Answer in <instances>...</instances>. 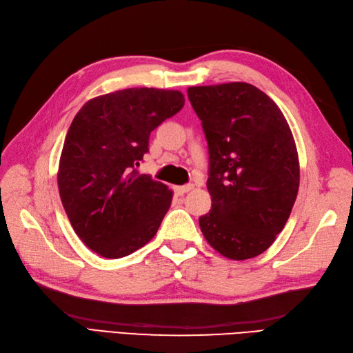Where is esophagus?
<instances>
[{
	"mask_svg": "<svg viewBox=\"0 0 353 353\" xmlns=\"http://www.w3.org/2000/svg\"><path fill=\"white\" fill-rule=\"evenodd\" d=\"M194 188V185H183V186H174V192L177 196H183V194L190 192Z\"/></svg>",
	"mask_w": 353,
	"mask_h": 353,
	"instance_id": "obj_1",
	"label": "esophagus"
}]
</instances>
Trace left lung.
Here are the masks:
<instances>
[{"label": "left lung", "mask_w": 353, "mask_h": 353, "mask_svg": "<svg viewBox=\"0 0 353 353\" xmlns=\"http://www.w3.org/2000/svg\"><path fill=\"white\" fill-rule=\"evenodd\" d=\"M209 150L211 211L200 216L209 245L243 261L264 253L287 224L301 168L294 138L277 104L250 83L191 86Z\"/></svg>", "instance_id": "1"}]
</instances>
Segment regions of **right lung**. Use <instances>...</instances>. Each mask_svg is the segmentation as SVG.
I'll use <instances>...</instances> for the list:
<instances>
[{
    "label": "right lung",
    "mask_w": 353,
    "mask_h": 353,
    "mask_svg": "<svg viewBox=\"0 0 353 353\" xmlns=\"http://www.w3.org/2000/svg\"><path fill=\"white\" fill-rule=\"evenodd\" d=\"M183 104L181 91L129 88L91 99L74 117L59 161V194L74 232L100 256H127L159 229L172 191L134 167L150 133Z\"/></svg>",
    "instance_id": "add662e5"
}]
</instances>
